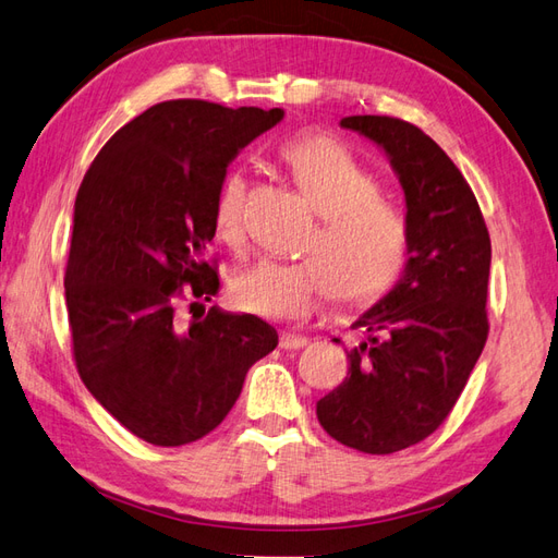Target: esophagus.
Here are the masks:
<instances>
[{
  "label": "esophagus",
  "mask_w": 558,
  "mask_h": 558,
  "mask_svg": "<svg viewBox=\"0 0 558 558\" xmlns=\"http://www.w3.org/2000/svg\"><path fill=\"white\" fill-rule=\"evenodd\" d=\"M308 344V338L304 335H296V332H282L280 335V347L282 349H302Z\"/></svg>",
  "instance_id": "obj_1"
}]
</instances>
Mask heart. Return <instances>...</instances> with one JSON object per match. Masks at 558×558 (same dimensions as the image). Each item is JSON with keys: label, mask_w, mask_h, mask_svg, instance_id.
Wrapping results in <instances>:
<instances>
[{"label": "heart", "mask_w": 558, "mask_h": 558, "mask_svg": "<svg viewBox=\"0 0 558 558\" xmlns=\"http://www.w3.org/2000/svg\"><path fill=\"white\" fill-rule=\"evenodd\" d=\"M292 180L320 220L302 262L262 258L235 276L232 302L270 320L300 323L332 292L344 308H364L392 290L409 258V218L354 151L326 135H302L280 151ZM214 230L240 250L247 235V180L230 171L214 199Z\"/></svg>", "instance_id": "b5f03b06"}]
</instances>
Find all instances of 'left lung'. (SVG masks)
I'll return each instance as SVG.
<instances>
[{
  "label": "left lung",
  "mask_w": 558,
  "mask_h": 558,
  "mask_svg": "<svg viewBox=\"0 0 558 558\" xmlns=\"http://www.w3.org/2000/svg\"><path fill=\"white\" fill-rule=\"evenodd\" d=\"M340 125L390 161L411 242L392 290L354 320L347 378L318 399L316 416L338 442L392 454L442 425L483 354L492 247L475 194L421 128L390 116H347Z\"/></svg>",
  "instance_id": "1"
}]
</instances>
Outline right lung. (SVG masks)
Returning <instances> with one entry per match:
<instances>
[{
    "instance_id": "right-lung-1",
    "label": "right lung",
    "mask_w": 558,
    "mask_h": 558,
    "mask_svg": "<svg viewBox=\"0 0 558 558\" xmlns=\"http://www.w3.org/2000/svg\"><path fill=\"white\" fill-rule=\"evenodd\" d=\"M282 116L161 101L101 147L77 190L63 280L75 366L89 395L149 445L209 435L238 401L247 371L278 347L266 320L218 306L204 314L199 300L220 288L202 258L216 235L220 180L240 149ZM183 293L203 306L190 324L174 314Z\"/></svg>"
}]
</instances>
